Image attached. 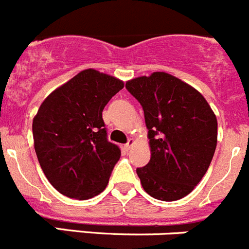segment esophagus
Returning <instances> with one entry per match:
<instances>
[{
  "label": "esophagus",
  "mask_w": 249,
  "mask_h": 249,
  "mask_svg": "<svg viewBox=\"0 0 249 249\" xmlns=\"http://www.w3.org/2000/svg\"><path fill=\"white\" fill-rule=\"evenodd\" d=\"M133 144H134V140H132V138H129L128 142H127L126 144H124V149L129 150V149H131V147H132V145H133Z\"/></svg>",
  "instance_id": "esophagus-1"
}]
</instances>
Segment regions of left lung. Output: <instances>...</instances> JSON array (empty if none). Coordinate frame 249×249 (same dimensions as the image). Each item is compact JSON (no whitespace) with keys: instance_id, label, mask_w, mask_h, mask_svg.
I'll use <instances>...</instances> for the list:
<instances>
[{"instance_id":"obj_1","label":"left lung","mask_w":249,"mask_h":249,"mask_svg":"<svg viewBox=\"0 0 249 249\" xmlns=\"http://www.w3.org/2000/svg\"><path fill=\"white\" fill-rule=\"evenodd\" d=\"M126 89L144 111L150 160L137 168L147 194L161 201L179 200L195 189L213 160L217 120L201 93L163 71L140 76Z\"/></svg>"}]
</instances>
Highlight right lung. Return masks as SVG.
Wrapping results in <instances>:
<instances>
[{"label":"right lung","instance_id":"add662e5","mask_svg":"<svg viewBox=\"0 0 249 249\" xmlns=\"http://www.w3.org/2000/svg\"><path fill=\"white\" fill-rule=\"evenodd\" d=\"M120 79L80 71L50 93L33 118V140L43 173L56 190L77 200L99 195L121 150L107 140L102 111L122 90Z\"/></svg>","mask_w":249,"mask_h":249}]
</instances>
